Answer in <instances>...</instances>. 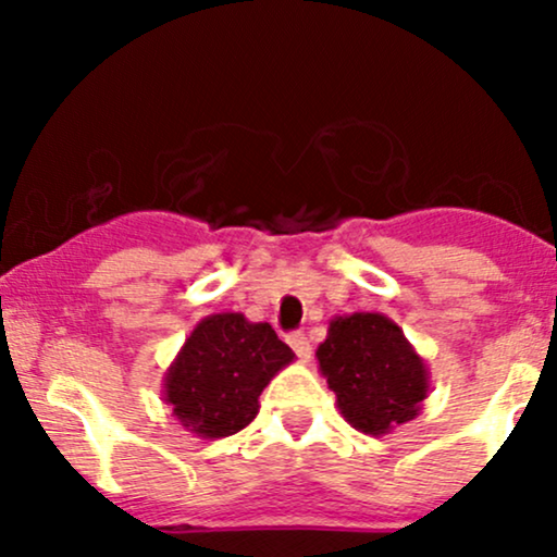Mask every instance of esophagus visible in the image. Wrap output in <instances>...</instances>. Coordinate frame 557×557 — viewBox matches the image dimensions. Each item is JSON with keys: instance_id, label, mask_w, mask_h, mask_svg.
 <instances>
[{"instance_id": "34e87169", "label": "esophagus", "mask_w": 557, "mask_h": 557, "mask_svg": "<svg viewBox=\"0 0 557 557\" xmlns=\"http://www.w3.org/2000/svg\"><path fill=\"white\" fill-rule=\"evenodd\" d=\"M287 343H290V348L296 350V356L300 361H309L311 359V345H309V341H306V335H300V332H296V335H290L287 337Z\"/></svg>"}]
</instances>
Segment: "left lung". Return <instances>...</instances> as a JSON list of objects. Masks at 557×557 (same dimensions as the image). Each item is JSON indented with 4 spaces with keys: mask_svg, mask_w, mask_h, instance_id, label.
I'll list each match as a JSON object with an SVG mask.
<instances>
[{
    "mask_svg": "<svg viewBox=\"0 0 557 557\" xmlns=\"http://www.w3.org/2000/svg\"><path fill=\"white\" fill-rule=\"evenodd\" d=\"M317 361L343 419L372 437L417 419L430 395L426 361L380 311L332 317Z\"/></svg>",
    "mask_w": 557,
    "mask_h": 557,
    "instance_id": "1",
    "label": "left lung"
}]
</instances>
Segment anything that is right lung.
<instances>
[{"mask_svg": "<svg viewBox=\"0 0 557 557\" xmlns=\"http://www.w3.org/2000/svg\"><path fill=\"white\" fill-rule=\"evenodd\" d=\"M293 359L272 324L248 322L238 311L209 314L164 372L162 400L198 437H230L257 419L259 395Z\"/></svg>", "mask_w": 557, "mask_h": 557, "instance_id": "obj_1", "label": "right lung"}]
</instances>
